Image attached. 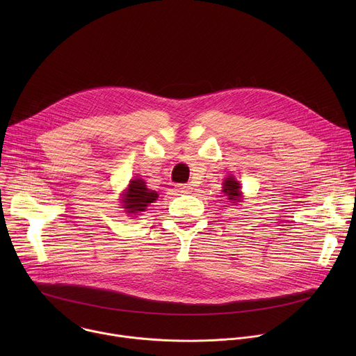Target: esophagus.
I'll list each match as a JSON object with an SVG mask.
<instances>
[{
    "mask_svg": "<svg viewBox=\"0 0 356 356\" xmlns=\"http://www.w3.org/2000/svg\"><path fill=\"white\" fill-rule=\"evenodd\" d=\"M176 190L179 191V193H191V190H193V187L190 186V184H177L176 186Z\"/></svg>",
    "mask_w": 356,
    "mask_h": 356,
    "instance_id": "obj_1",
    "label": "esophagus"
}]
</instances>
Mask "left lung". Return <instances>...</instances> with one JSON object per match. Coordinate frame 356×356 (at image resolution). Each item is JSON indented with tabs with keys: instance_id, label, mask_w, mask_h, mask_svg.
I'll return each instance as SVG.
<instances>
[{
	"instance_id": "8db88e82",
	"label": "left lung",
	"mask_w": 356,
	"mask_h": 356,
	"mask_svg": "<svg viewBox=\"0 0 356 356\" xmlns=\"http://www.w3.org/2000/svg\"><path fill=\"white\" fill-rule=\"evenodd\" d=\"M224 195H227V200L232 202V206H236L238 202L242 200V191H241V184L239 181L235 180L234 176H228L224 183H222V190Z\"/></svg>"
}]
</instances>
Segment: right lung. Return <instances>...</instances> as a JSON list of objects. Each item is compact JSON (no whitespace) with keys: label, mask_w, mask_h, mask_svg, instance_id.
<instances>
[{"label":"right lung","mask_w":356,"mask_h":356,"mask_svg":"<svg viewBox=\"0 0 356 356\" xmlns=\"http://www.w3.org/2000/svg\"><path fill=\"white\" fill-rule=\"evenodd\" d=\"M159 194L155 190H149L143 179H132L122 194V209L125 213L140 216L146 211V207L150 202H155Z\"/></svg>","instance_id":"right-lung-1"}]
</instances>
